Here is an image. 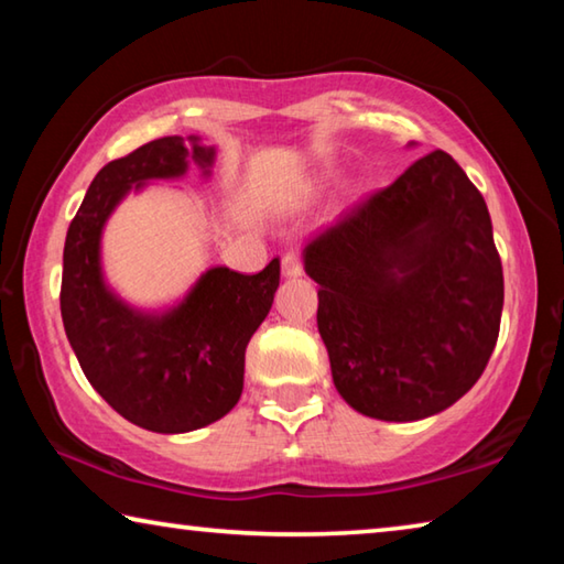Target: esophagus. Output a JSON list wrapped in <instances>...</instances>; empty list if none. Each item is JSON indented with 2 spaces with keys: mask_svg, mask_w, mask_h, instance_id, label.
<instances>
[{
  "mask_svg": "<svg viewBox=\"0 0 564 564\" xmlns=\"http://www.w3.org/2000/svg\"><path fill=\"white\" fill-rule=\"evenodd\" d=\"M281 263H283L285 279H299V275H303V263L299 253H285Z\"/></svg>",
  "mask_w": 564,
  "mask_h": 564,
  "instance_id": "1",
  "label": "esophagus"
}]
</instances>
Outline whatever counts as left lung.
Here are the masks:
<instances>
[{
    "label": "left lung",
    "instance_id": "left-lung-1",
    "mask_svg": "<svg viewBox=\"0 0 564 564\" xmlns=\"http://www.w3.org/2000/svg\"><path fill=\"white\" fill-rule=\"evenodd\" d=\"M318 334L359 414L416 422L475 387L499 336L502 261L487 203L444 150L308 238Z\"/></svg>",
    "mask_w": 564,
    "mask_h": 564
}]
</instances>
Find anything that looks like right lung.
<instances>
[{
    "label": "right lung",
    "instance_id": "obj_1",
    "mask_svg": "<svg viewBox=\"0 0 564 564\" xmlns=\"http://www.w3.org/2000/svg\"><path fill=\"white\" fill-rule=\"evenodd\" d=\"M213 160L216 148L200 138L170 135L107 163L62 256V324L87 381L120 416L158 434L208 426L238 404L246 346L271 311L281 261L253 275L216 265L173 308L142 311L105 283L102 228L132 187L183 177L191 163L210 175Z\"/></svg>",
    "mask_w": 564,
    "mask_h": 564
}]
</instances>
